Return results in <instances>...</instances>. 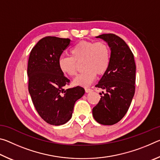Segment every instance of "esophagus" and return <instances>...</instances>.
<instances>
[{"instance_id": "obj_1", "label": "esophagus", "mask_w": 160, "mask_h": 160, "mask_svg": "<svg viewBox=\"0 0 160 160\" xmlns=\"http://www.w3.org/2000/svg\"><path fill=\"white\" fill-rule=\"evenodd\" d=\"M85 90L87 93H89V92H92V90L90 88H85Z\"/></svg>"}]
</instances>
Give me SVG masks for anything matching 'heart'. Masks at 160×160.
<instances>
[{"label":"heart","mask_w":160,"mask_h":160,"mask_svg":"<svg viewBox=\"0 0 160 160\" xmlns=\"http://www.w3.org/2000/svg\"><path fill=\"white\" fill-rule=\"evenodd\" d=\"M71 56H61L58 60V67L63 74L75 76L78 65L83 61L85 71L75 78V85L89 86L95 79L97 74H104L110 63V50L104 42L81 41L70 51Z\"/></svg>","instance_id":"b5f03b06"}]
</instances>
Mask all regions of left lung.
<instances>
[{
  "mask_svg": "<svg viewBox=\"0 0 160 160\" xmlns=\"http://www.w3.org/2000/svg\"><path fill=\"white\" fill-rule=\"evenodd\" d=\"M96 37L107 43L111 56L109 68L95 86L106 92H102L104 95L92 109V115L100 124L113 125L123 118L131 104L135 94L136 66L133 54L121 38L113 34Z\"/></svg>",
  "mask_w": 160,
  "mask_h": 160,
  "instance_id": "obj_1",
  "label": "left lung"
}]
</instances>
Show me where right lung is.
Wrapping results in <instances>:
<instances>
[{"instance_id": "add662e5", "label": "right lung", "mask_w": 160, "mask_h": 160, "mask_svg": "<svg viewBox=\"0 0 160 160\" xmlns=\"http://www.w3.org/2000/svg\"><path fill=\"white\" fill-rule=\"evenodd\" d=\"M70 39L46 37L40 39L29 54L28 89L37 112L53 126L67 123L72 117L75 102L85 94L82 87L65 89L70 80L58 67L62 53Z\"/></svg>"}]
</instances>
